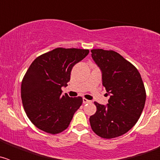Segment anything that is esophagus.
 <instances>
[{
    "mask_svg": "<svg viewBox=\"0 0 160 160\" xmlns=\"http://www.w3.org/2000/svg\"><path fill=\"white\" fill-rule=\"evenodd\" d=\"M82 102H83V103H84V104H87V103H90V100L87 99V98H83Z\"/></svg>",
    "mask_w": 160,
    "mask_h": 160,
    "instance_id": "obj_1",
    "label": "esophagus"
}]
</instances>
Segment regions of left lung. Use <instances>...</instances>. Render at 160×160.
Here are the masks:
<instances>
[{
	"mask_svg": "<svg viewBox=\"0 0 160 160\" xmlns=\"http://www.w3.org/2000/svg\"><path fill=\"white\" fill-rule=\"evenodd\" d=\"M91 57L101 70L110 98L107 105L94 102L97 111L90 117V126L102 138L118 137L130 131L142 114L146 101L142 78L135 66L113 50L92 49Z\"/></svg>",
	"mask_w": 160,
	"mask_h": 160,
	"instance_id": "left-lung-1",
	"label": "left lung"
}]
</instances>
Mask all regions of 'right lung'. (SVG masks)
I'll use <instances>...</instances> for the list:
<instances>
[{
	"instance_id": "obj_1",
	"label": "right lung",
	"mask_w": 160,
	"mask_h": 160,
	"mask_svg": "<svg viewBox=\"0 0 160 160\" xmlns=\"http://www.w3.org/2000/svg\"><path fill=\"white\" fill-rule=\"evenodd\" d=\"M88 49L57 48L37 58L22 83L25 111L32 124L49 134H58L69 127L81 107V97L62 94L70 80L72 68L87 57Z\"/></svg>"
}]
</instances>
